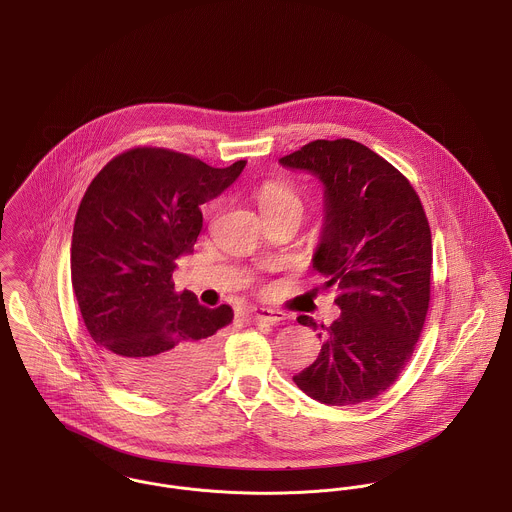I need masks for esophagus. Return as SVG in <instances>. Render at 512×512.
Segmentation results:
<instances>
[{"instance_id": "obj_1", "label": "esophagus", "mask_w": 512, "mask_h": 512, "mask_svg": "<svg viewBox=\"0 0 512 512\" xmlns=\"http://www.w3.org/2000/svg\"><path fill=\"white\" fill-rule=\"evenodd\" d=\"M250 319H252L254 323L278 325V323L287 319V315L281 313V311H274V309H252V311H250Z\"/></svg>"}]
</instances>
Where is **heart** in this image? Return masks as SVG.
<instances>
[{"instance_id": "1", "label": "heart", "mask_w": 512, "mask_h": 512, "mask_svg": "<svg viewBox=\"0 0 512 512\" xmlns=\"http://www.w3.org/2000/svg\"><path fill=\"white\" fill-rule=\"evenodd\" d=\"M258 203H260L262 211L279 207V205H295L301 209V199H299L297 191L283 182H266L264 186L260 187Z\"/></svg>"}]
</instances>
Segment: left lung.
<instances>
[{
	"mask_svg": "<svg viewBox=\"0 0 512 512\" xmlns=\"http://www.w3.org/2000/svg\"><path fill=\"white\" fill-rule=\"evenodd\" d=\"M325 184V225L313 268L340 295L321 354L293 375L309 397L358 405L387 391L419 342L430 303L432 238L411 182L368 146L313 140L279 158ZM299 325L317 323L297 317Z\"/></svg>",
	"mask_w": 512,
	"mask_h": 512,
	"instance_id": "obj_1",
	"label": "left lung"
}]
</instances>
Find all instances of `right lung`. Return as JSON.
I'll list each match as a JSON object with an SVG mask.
<instances>
[{"label": "right lung", "mask_w": 512, "mask_h": 512, "mask_svg": "<svg viewBox=\"0 0 512 512\" xmlns=\"http://www.w3.org/2000/svg\"><path fill=\"white\" fill-rule=\"evenodd\" d=\"M246 160L213 168L170 148L137 146L109 160L86 189L70 272L82 319L111 373L144 397H182L219 360L233 309L178 293L176 260L203 227L199 205L223 193Z\"/></svg>", "instance_id": "1"}]
</instances>
